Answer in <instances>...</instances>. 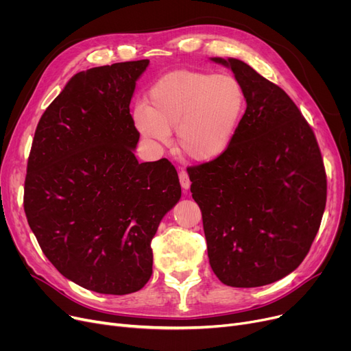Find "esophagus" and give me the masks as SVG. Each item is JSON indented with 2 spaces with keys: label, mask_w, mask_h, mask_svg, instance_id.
I'll return each instance as SVG.
<instances>
[{
  "label": "esophagus",
  "mask_w": 351,
  "mask_h": 351,
  "mask_svg": "<svg viewBox=\"0 0 351 351\" xmlns=\"http://www.w3.org/2000/svg\"><path fill=\"white\" fill-rule=\"evenodd\" d=\"M179 180H180L182 188L185 191H188L191 188V179H189V175L186 171H183V169L179 171Z\"/></svg>",
  "instance_id": "34e87169"
}]
</instances>
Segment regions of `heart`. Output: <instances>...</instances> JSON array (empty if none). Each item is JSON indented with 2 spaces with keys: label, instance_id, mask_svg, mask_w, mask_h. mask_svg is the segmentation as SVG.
Returning a JSON list of instances; mask_svg holds the SVG:
<instances>
[{
  "label": "heart",
  "instance_id": "b5f03b06",
  "mask_svg": "<svg viewBox=\"0 0 351 351\" xmlns=\"http://www.w3.org/2000/svg\"><path fill=\"white\" fill-rule=\"evenodd\" d=\"M246 109L243 85L232 73L175 71L149 90L147 105L135 108L142 135L169 143L176 128L179 149L196 162L222 156L233 142Z\"/></svg>",
  "mask_w": 351,
  "mask_h": 351
}]
</instances>
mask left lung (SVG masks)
Masks as SVG:
<instances>
[{
    "instance_id": "obj_1",
    "label": "left lung",
    "mask_w": 351,
    "mask_h": 351,
    "mask_svg": "<svg viewBox=\"0 0 351 351\" xmlns=\"http://www.w3.org/2000/svg\"><path fill=\"white\" fill-rule=\"evenodd\" d=\"M212 61L233 71L247 105L229 149L188 168L191 192L213 273L232 287H259L304 261L326 208V169L315 132L280 86L241 60Z\"/></svg>"
}]
</instances>
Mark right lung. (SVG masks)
<instances>
[{
    "mask_svg": "<svg viewBox=\"0 0 351 351\" xmlns=\"http://www.w3.org/2000/svg\"><path fill=\"white\" fill-rule=\"evenodd\" d=\"M149 60L73 75L45 109L31 146L24 210L41 250L62 276L102 294L141 290L151 242L180 199L168 159L139 163L129 104Z\"/></svg>",
    "mask_w": 351,
    "mask_h": 351,
    "instance_id": "add662e5",
    "label": "right lung"
}]
</instances>
